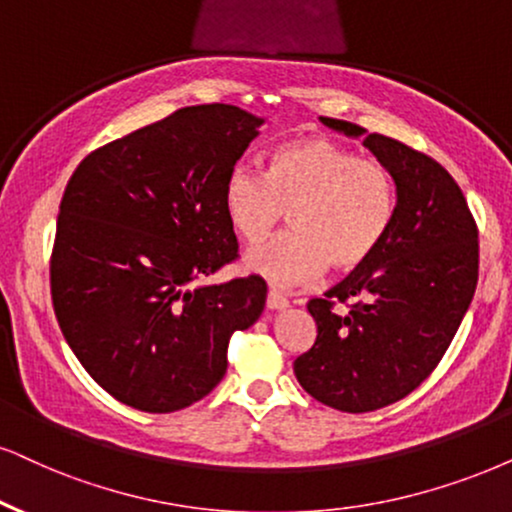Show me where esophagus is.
<instances>
[{
    "label": "esophagus",
    "instance_id": "obj_1",
    "mask_svg": "<svg viewBox=\"0 0 512 512\" xmlns=\"http://www.w3.org/2000/svg\"><path fill=\"white\" fill-rule=\"evenodd\" d=\"M267 307H269V309H286V307H288V300H286V297H283L281 290L269 288V293H267Z\"/></svg>",
    "mask_w": 512,
    "mask_h": 512
}]
</instances>
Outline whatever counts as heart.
I'll list each match as a JSON object with an SVG mask.
<instances>
[{
    "label": "heart",
    "mask_w": 512,
    "mask_h": 512,
    "mask_svg": "<svg viewBox=\"0 0 512 512\" xmlns=\"http://www.w3.org/2000/svg\"><path fill=\"white\" fill-rule=\"evenodd\" d=\"M222 208L245 243H260L290 210V226L245 255V269L278 288L314 281L328 269L354 271L371 260L397 219L390 167L359 158L326 137L276 146L262 174L236 165L226 174Z\"/></svg>",
    "instance_id": "heart-1"
}]
</instances>
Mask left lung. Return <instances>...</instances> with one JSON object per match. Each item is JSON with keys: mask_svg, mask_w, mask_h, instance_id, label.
Masks as SVG:
<instances>
[{"mask_svg": "<svg viewBox=\"0 0 512 512\" xmlns=\"http://www.w3.org/2000/svg\"><path fill=\"white\" fill-rule=\"evenodd\" d=\"M321 122L364 139L399 193L380 250L326 297L309 300L316 342L293 364L316 401L366 413L404 399L442 361L477 288V224L454 177L430 155L352 122ZM347 301V313L332 307Z\"/></svg>", "mask_w": 512, "mask_h": 512, "instance_id": "8db88e82", "label": "left lung"}]
</instances>
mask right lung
Segmentation results:
<instances>
[{
	"mask_svg": "<svg viewBox=\"0 0 512 512\" xmlns=\"http://www.w3.org/2000/svg\"><path fill=\"white\" fill-rule=\"evenodd\" d=\"M264 118L191 106L89 153L58 210L51 300L92 378L132 409L172 413L226 373L234 331L260 319V276L205 286L236 260L226 174Z\"/></svg>",
	"mask_w": 512,
	"mask_h": 512,
	"instance_id": "obj_1",
	"label": "right lung"
}]
</instances>
